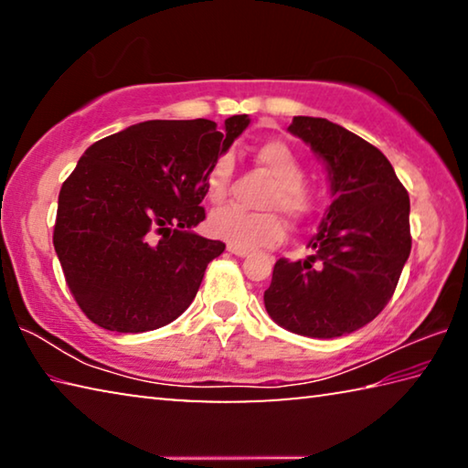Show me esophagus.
Wrapping results in <instances>:
<instances>
[{"label": "esophagus", "mask_w": 468, "mask_h": 468, "mask_svg": "<svg viewBox=\"0 0 468 468\" xmlns=\"http://www.w3.org/2000/svg\"><path fill=\"white\" fill-rule=\"evenodd\" d=\"M227 250H229V253H233V256H239V258H245L250 253L245 248H237V245H231V243L227 245Z\"/></svg>", "instance_id": "esophagus-1"}]
</instances>
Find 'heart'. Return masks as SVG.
Returning a JSON list of instances; mask_svg holds the SVG:
<instances>
[{"instance_id": "1", "label": "heart", "mask_w": 468, "mask_h": 468, "mask_svg": "<svg viewBox=\"0 0 468 468\" xmlns=\"http://www.w3.org/2000/svg\"><path fill=\"white\" fill-rule=\"evenodd\" d=\"M253 161L274 179L264 197V212H250L239 206H225L208 218L210 233L237 248H264L282 241L287 225H301L318 210V192L307 184L303 161L287 142L266 140L253 148ZM235 163L229 154H220L206 176V196L212 204H223L231 192ZM280 212L276 213L275 210Z\"/></svg>"}]
</instances>
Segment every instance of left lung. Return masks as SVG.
<instances>
[{
  "label": "left lung",
  "instance_id": "8db88e82",
  "mask_svg": "<svg viewBox=\"0 0 468 468\" xmlns=\"http://www.w3.org/2000/svg\"><path fill=\"white\" fill-rule=\"evenodd\" d=\"M320 158L332 200L307 260H276L264 305L289 332L336 338L366 326L392 299L410 253L409 194L392 165L357 133L322 117L289 125Z\"/></svg>",
  "mask_w": 468,
  "mask_h": 468
}]
</instances>
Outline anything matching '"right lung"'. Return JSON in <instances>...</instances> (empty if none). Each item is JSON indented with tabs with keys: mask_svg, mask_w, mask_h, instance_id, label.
I'll return each mask as SVG.
<instances>
[{
	"mask_svg": "<svg viewBox=\"0 0 468 468\" xmlns=\"http://www.w3.org/2000/svg\"><path fill=\"white\" fill-rule=\"evenodd\" d=\"M233 115L144 122L94 142L59 189L53 245L86 318L113 332L165 326L192 303L223 241L192 233L206 176L248 128Z\"/></svg>",
	"mask_w": 468,
	"mask_h": 468,
	"instance_id": "obj_1",
	"label": "right lung"
}]
</instances>
